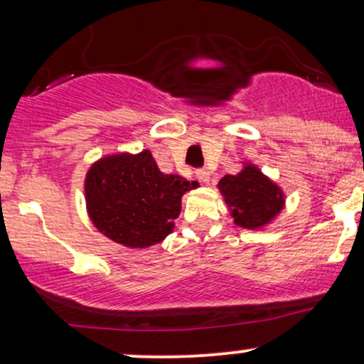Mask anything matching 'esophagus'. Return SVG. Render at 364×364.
Masks as SVG:
<instances>
[{
	"label": "esophagus",
	"mask_w": 364,
	"mask_h": 364,
	"mask_svg": "<svg viewBox=\"0 0 364 364\" xmlns=\"http://www.w3.org/2000/svg\"><path fill=\"white\" fill-rule=\"evenodd\" d=\"M196 178H198L202 183H208V179H210V173H208L207 168H200L196 169Z\"/></svg>",
	"instance_id": "34e87169"
}]
</instances>
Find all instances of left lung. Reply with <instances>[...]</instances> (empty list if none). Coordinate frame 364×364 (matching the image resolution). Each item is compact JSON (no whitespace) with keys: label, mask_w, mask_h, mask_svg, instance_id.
I'll return each mask as SVG.
<instances>
[{"label":"left lung","mask_w":364,"mask_h":364,"mask_svg":"<svg viewBox=\"0 0 364 364\" xmlns=\"http://www.w3.org/2000/svg\"><path fill=\"white\" fill-rule=\"evenodd\" d=\"M219 190L235 223L246 229H257L270 223L284 205L281 190L253 166H246L235 176L225 174L219 181Z\"/></svg>","instance_id":"8db88e82"}]
</instances>
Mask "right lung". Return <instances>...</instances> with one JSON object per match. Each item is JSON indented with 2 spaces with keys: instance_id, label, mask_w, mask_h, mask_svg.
Instances as JSON below:
<instances>
[{
  "instance_id": "1",
  "label": "right lung",
  "mask_w": 364,
  "mask_h": 364,
  "mask_svg": "<svg viewBox=\"0 0 364 364\" xmlns=\"http://www.w3.org/2000/svg\"><path fill=\"white\" fill-rule=\"evenodd\" d=\"M195 186L161 173L149 150L119 154L101 159L87 173V208L104 236L129 248H147L171 235L181 196Z\"/></svg>"
}]
</instances>
